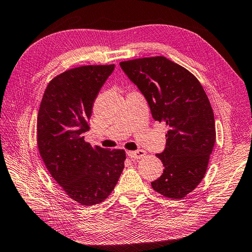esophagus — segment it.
<instances>
[{
	"label": "esophagus",
	"mask_w": 252,
	"mask_h": 252,
	"mask_svg": "<svg viewBox=\"0 0 252 252\" xmlns=\"http://www.w3.org/2000/svg\"><path fill=\"white\" fill-rule=\"evenodd\" d=\"M127 155L130 157L131 158H141L145 155H146V152H145L142 149H140V150H135V151H128Z\"/></svg>",
	"instance_id": "1"
}]
</instances>
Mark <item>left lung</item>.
<instances>
[{"instance_id":"8db88e82","label":"left lung","mask_w":252,"mask_h":252,"mask_svg":"<svg viewBox=\"0 0 252 252\" xmlns=\"http://www.w3.org/2000/svg\"><path fill=\"white\" fill-rule=\"evenodd\" d=\"M120 66L146 97L152 118L168 127L166 148L157 155L165 169L151 187L181 200L205 177L215 147V116L208 96L191 72L165 57L124 61Z\"/></svg>"}]
</instances>
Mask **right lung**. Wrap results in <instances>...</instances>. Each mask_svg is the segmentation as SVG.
I'll list each match as a JSON object with an SVG mask.
<instances>
[{"mask_svg":"<svg viewBox=\"0 0 252 252\" xmlns=\"http://www.w3.org/2000/svg\"><path fill=\"white\" fill-rule=\"evenodd\" d=\"M114 69L111 65L74 67L47 85L36 121L37 148L51 177L83 206L105 201L126 159L123 149H104L84 141L94 102Z\"/></svg>","mask_w":252,"mask_h":252,"instance_id":"right-lung-1","label":"right lung"}]
</instances>
